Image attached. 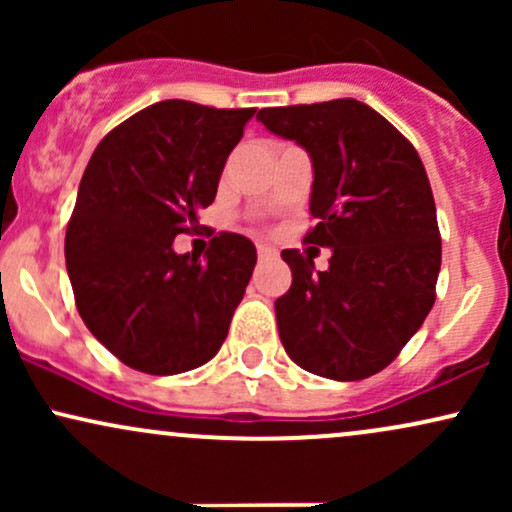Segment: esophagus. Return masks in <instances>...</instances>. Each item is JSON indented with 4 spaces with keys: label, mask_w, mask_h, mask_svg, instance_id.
Returning a JSON list of instances; mask_svg holds the SVG:
<instances>
[{
    "label": "esophagus",
    "mask_w": 512,
    "mask_h": 512,
    "mask_svg": "<svg viewBox=\"0 0 512 512\" xmlns=\"http://www.w3.org/2000/svg\"><path fill=\"white\" fill-rule=\"evenodd\" d=\"M257 257L260 260H272V257H276V250L269 248V245H257Z\"/></svg>",
    "instance_id": "esophagus-1"
}]
</instances>
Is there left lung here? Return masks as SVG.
<instances>
[{"label":"left lung","instance_id":"obj_1","mask_svg":"<svg viewBox=\"0 0 512 512\" xmlns=\"http://www.w3.org/2000/svg\"><path fill=\"white\" fill-rule=\"evenodd\" d=\"M269 132L313 161L303 243L332 248L330 267L298 250L281 257L291 289L276 298L279 337L298 366L330 380H363L395 361L436 303L440 231L419 154L383 115L354 98L264 108Z\"/></svg>","mask_w":512,"mask_h":512}]
</instances>
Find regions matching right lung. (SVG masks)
<instances>
[{"mask_svg": "<svg viewBox=\"0 0 512 512\" xmlns=\"http://www.w3.org/2000/svg\"><path fill=\"white\" fill-rule=\"evenodd\" d=\"M255 108L161 101L96 146L64 238L76 310L110 354L149 375L216 356L243 301L255 245L219 233L204 262L173 240L197 231Z\"/></svg>", "mask_w": 512, "mask_h": 512, "instance_id": "1", "label": "right lung"}]
</instances>
